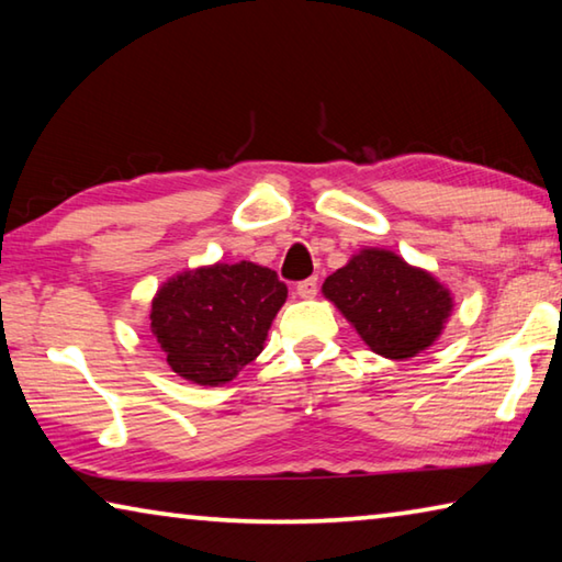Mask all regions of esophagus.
I'll use <instances>...</instances> for the list:
<instances>
[{
	"label": "esophagus",
	"instance_id": "34e87169",
	"mask_svg": "<svg viewBox=\"0 0 562 562\" xmlns=\"http://www.w3.org/2000/svg\"><path fill=\"white\" fill-rule=\"evenodd\" d=\"M317 290H319V280L317 278H307V280L297 282V294H300V297H307V300L315 297Z\"/></svg>",
	"mask_w": 562,
	"mask_h": 562
}]
</instances>
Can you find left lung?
Returning <instances> with one entry per match:
<instances>
[{
    "mask_svg": "<svg viewBox=\"0 0 562 562\" xmlns=\"http://www.w3.org/2000/svg\"><path fill=\"white\" fill-rule=\"evenodd\" d=\"M322 292L386 359H408L431 347L451 312L449 290L389 250L359 252L329 274Z\"/></svg>",
    "mask_w": 562,
    "mask_h": 562,
    "instance_id": "obj_1",
    "label": "left lung"
}]
</instances>
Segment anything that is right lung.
I'll use <instances>...</instances> for the list:
<instances>
[{"label": "right lung", "instance_id": "add662e5", "mask_svg": "<svg viewBox=\"0 0 562 562\" xmlns=\"http://www.w3.org/2000/svg\"><path fill=\"white\" fill-rule=\"evenodd\" d=\"M288 284L252 262L201 268L168 280L150 307V331L188 382H231L260 355Z\"/></svg>", "mask_w": 562, "mask_h": 562}]
</instances>
